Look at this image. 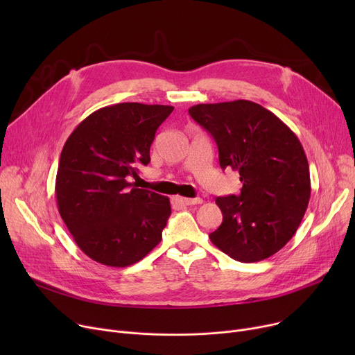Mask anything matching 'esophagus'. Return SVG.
Wrapping results in <instances>:
<instances>
[{
	"label": "esophagus",
	"instance_id": "1",
	"mask_svg": "<svg viewBox=\"0 0 355 355\" xmlns=\"http://www.w3.org/2000/svg\"><path fill=\"white\" fill-rule=\"evenodd\" d=\"M173 201L178 206H196V204H201L202 200L201 198H185V197H174Z\"/></svg>",
	"mask_w": 355,
	"mask_h": 355
}]
</instances>
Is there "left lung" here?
<instances>
[{
    "label": "left lung",
    "mask_w": 355,
    "mask_h": 355,
    "mask_svg": "<svg viewBox=\"0 0 355 355\" xmlns=\"http://www.w3.org/2000/svg\"><path fill=\"white\" fill-rule=\"evenodd\" d=\"M190 116L214 138L223 170L239 171V196L217 197L223 213L210 240L243 263L281 250L300 227L311 197L309 165L292 130L250 101L201 103Z\"/></svg>",
    "instance_id": "left-lung-1"
}]
</instances>
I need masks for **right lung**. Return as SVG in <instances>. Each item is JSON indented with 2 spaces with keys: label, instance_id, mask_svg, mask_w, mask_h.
<instances>
[{
  "label": "right lung",
  "instance_id": "add662e5",
  "mask_svg": "<svg viewBox=\"0 0 355 355\" xmlns=\"http://www.w3.org/2000/svg\"><path fill=\"white\" fill-rule=\"evenodd\" d=\"M173 106H105L67 138L55 177L59 213L80 250L98 263L125 268L151 252L171 214L170 198L132 187Z\"/></svg>",
  "mask_w": 355,
  "mask_h": 355
}]
</instances>
